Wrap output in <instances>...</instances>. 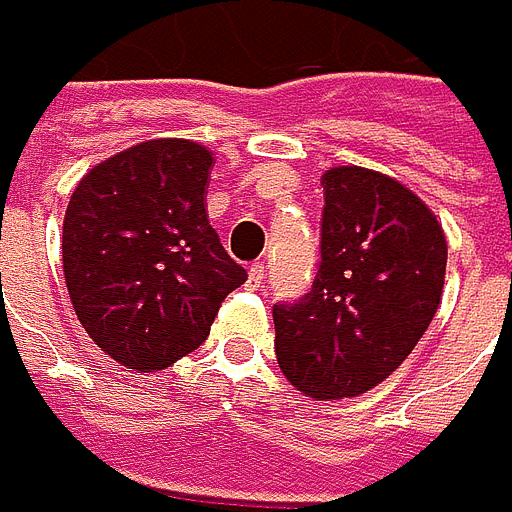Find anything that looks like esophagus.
Listing matches in <instances>:
<instances>
[{"label": "esophagus", "instance_id": "esophagus-1", "mask_svg": "<svg viewBox=\"0 0 512 512\" xmlns=\"http://www.w3.org/2000/svg\"><path fill=\"white\" fill-rule=\"evenodd\" d=\"M265 279H267V267L265 265H250L247 270V287H253V290H259V287H265Z\"/></svg>", "mask_w": 512, "mask_h": 512}]
</instances>
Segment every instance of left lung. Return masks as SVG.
<instances>
[{"mask_svg":"<svg viewBox=\"0 0 512 512\" xmlns=\"http://www.w3.org/2000/svg\"><path fill=\"white\" fill-rule=\"evenodd\" d=\"M322 187V265L299 302L273 305V325L287 382L327 402L367 393L413 353L442 302L447 242L379 170L330 168Z\"/></svg>","mask_w":512,"mask_h":512,"instance_id":"1","label":"left lung"}]
</instances>
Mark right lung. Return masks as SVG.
I'll return each mask as SVG.
<instances>
[{"label": "right lung", "mask_w": 512, "mask_h": 512, "mask_svg": "<svg viewBox=\"0 0 512 512\" xmlns=\"http://www.w3.org/2000/svg\"><path fill=\"white\" fill-rule=\"evenodd\" d=\"M213 153L150 139L99 162L70 196L62 267L88 336L136 373L205 342L227 293L245 285L207 219Z\"/></svg>", "instance_id": "1"}]
</instances>
